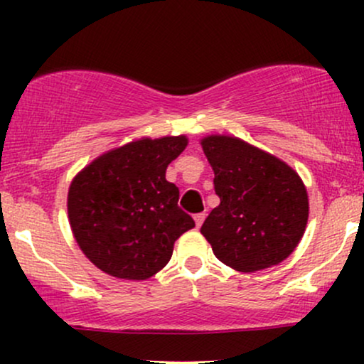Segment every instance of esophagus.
I'll return each instance as SVG.
<instances>
[{"label":"esophagus","mask_w":364,"mask_h":364,"mask_svg":"<svg viewBox=\"0 0 364 364\" xmlns=\"http://www.w3.org/2000/svg\"><path fill=\"white\" fill-rule=\"evenodd\" d=\"M195 224H196V228H200V225L203 224V220H205V214H196L195 217Z\"/></svg>","instance_id":"esophagus-1"}]
</instances>
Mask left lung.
Listing matches in <instances>:
<instances>
[{"label":"left lung","mask_w":364,"mask_h":364,"mask_svg":"<svg viewBox=\"0 0 364 364\" xmlns=\"http://www.w3.org/2000/svg\"><path fill=\"white\" fill-rule=\"evenodd\" d=\"M220 203L202 232L220 262L257 272L286 260L308 224V193L291 166L231 135L202 139Z\"/></svg>","instance_id":"obj_1"}]
</instances>
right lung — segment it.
<instances>
[{"mask_svg":"<svg viewBox=\"0 0 364 364\" xmlns=\"http://www.w3.org/2000/svg\"><path fill=\"white\" fill-rule=\"evenodd\" d=\"M186 145L185 135L144 136L107 150L72 179L70 228L102 272L145 281L168 265L174 241L195 228L178 207V186L166 179Z\"/></svg>","mask_w":364,"mask_h":364,"instance_id":"add662e5","label":"right lung"}]
</instances>
